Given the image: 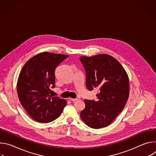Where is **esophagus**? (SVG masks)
<instances>
[{
	"instance_id": "1",
	"label": "esophagus",
	"mask_w": 156,
	"mask_h": 156,
	"mask_svg": "<svg viewBox=\"0 0 156 156\" xmlns=\"http://www.w3.org/2000/svg\"><path fill=\"white\" fill-rule=\"evenodd\" d=\"M69 100H70L71 101H73V102H74V101H76L78 100V99H73V98H69Z\"/></svg>"
}]
</instances>
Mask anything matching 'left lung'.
Returning <instances> with one entry per match:
<instances>
[{
  "mask_svg": "<svg viewBox=\"0 0 156 156\" xmlns=\"http://www.w3.org/2000/svg\"><path fill=\"white\" fill-rule=\"evenodd\" d=\"M80 60L86 72L87 89L98 91L96 101L84 100L80 117L92 128L105 127L126 104L129 93L128 75L119 62L108 54L82 56Z\"/></svg>",
  "mask_w": 156,
  "mask_h": 156,
  "instance_id": "left-lung-1",
  "label": "left lung"
}]
</instances>
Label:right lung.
Listing matches in <instances>:
<instances>
[{
    "label": "right lung",
    "mask_w": 156,
    "mask_h": 156,
    "mask_svg": "<svg viewBox=\"0 0 156 156\" xmlns=\"http://www.w3.org/2000/svg\"><path fill=\"white\" fill-rule=\"evenodd\" d=\"M69 57L44 52L28 60L22 68L17 81L21 104L35 121L49 123L58 118L66 101L50 94L55 87V70Z\"/></svg>",
    "instance_id": "right-lung-1"
}]
</instances>
